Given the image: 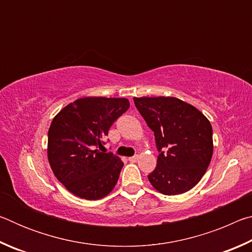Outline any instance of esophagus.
Here are the masks:
<instances>
[{
  "mask_svg": "<svg viewBox=\"0 0 252 252\" xmlns=\"http://www.w3.org/2000/svg\"><path fill=\"white\" fill-rule=\"evenodd\" d=\"M139 159V156H133V157H130L129 158V161L130 162H136V160Z\"/></svg>",
  "mask_w": 252,
  "mask_h": 252,
  "instance_id": "1",
  "label": "esophagus"
}]
</instances>
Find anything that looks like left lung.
Masks as SVG:
<instances>
[{
    "label": "left lung",
    "mask_w": 252,
    "mask_h": 252,
    "mask_svg": "<svg viewBox=\"0 0 252 252\" xmlns=\"http://www.w3.org/2000/svg\"><path fill=\"white\" fill-rule=\"evenodd\" d=\"M133 100L148 126L155 132L159 151L157 167L148 176L149 181L165 195L191 190L201 180L211 161L210 121L193 105L173 96Z\"/></svg>",
    "instance_id": "1"
}]
</instances>
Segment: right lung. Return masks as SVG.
<instances>
[{"mask_svg": "<svg viewBox=\"0 0 252 252\" xmlns=\"http://www.w3.org/2000/svg\"><path fill=\"white\" fill-rule=\"evenodd\" d=\"M129 106L125 97L88 96L54 117L48 133V159L54 176L76 197L99 200L116 187L123 162L103 150V138Z\"/></svg>", "mask_w": 252, "mask_h": 252, "instance_id": "right-lung-1", "label": "right lung"}]
</instances>
